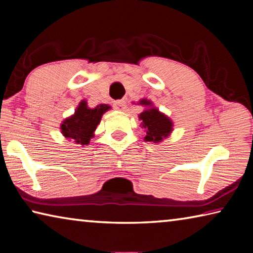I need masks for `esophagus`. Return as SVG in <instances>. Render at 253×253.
I'll use <instances>...</instances> for the list:
<instances>
[{
	"label": "esophagus",
	"mask_w": 253,
	"mask_h": 253,
	"mask_svg": "<svg viewBox=\"0 0 253 253\" xmlns=\"http://www.w3.org/2000/svg\"><path fill=\"white\" fill-rule=\"evenodd\" d=\"M114 107L115 109L117 110H124L126 108V101L125 100H117L114 102Z\"/></svg>",
	"instance_id": "1"
}]
</instances>
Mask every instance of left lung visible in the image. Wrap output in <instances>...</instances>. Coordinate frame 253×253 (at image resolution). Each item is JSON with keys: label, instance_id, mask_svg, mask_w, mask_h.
Masks as SVG:
<instances>
[{"label": "left lung", "instance_id": "left-lung-1", "mask_svg": "<svg viewBox=\"0 0 253 253\" xmlns=\"http://www.w3.org/2000/svg\"><path fill=\"white\" fill-rule=\"evenodd\" d=\"M140 104L149 106L152 102L144 99L140 101ZM139 119L143 121L142 125L146 130L145 140H147V142H162V139L164 137H168L169 132L172 131V122L156 108H151L143 111L139 115Z\"/></svg>", "mask_w": 253, "mask_h": 253}]
</instances>
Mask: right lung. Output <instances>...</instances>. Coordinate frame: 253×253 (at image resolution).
Returning <instances> with one entry per match:
<instances>
[{
  "mask_svg": "<svg viewBox=\"0 0 253 253\" xmlns=\"http://www.w3.org/2000/svg\"><path fill=\"white\" fill-rule=\"evenodd\" d=\"M110 107L108 105H99L96 108H88L87 102L81 101L74 116L67 118L61 125V131L67 138L75 139L77 144L85 145L89 143L93 131L100 123L102 114Z\"/></svg>",
  "mask_w": 253,
  "mask_h": 253,
  "instance_id": "right-lung-1",
  "label": "right lung"
}]
</instances>
